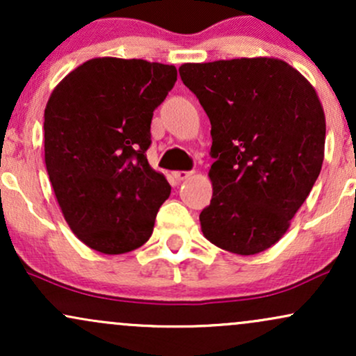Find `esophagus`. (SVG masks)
I'll return each mask as SVG.
<instances>
[{"label": "esophagus", "instance_id": "obj_1", "mask_svg": "<svg viewBox=\"0 0 356 356\" xmlns=\"http://www.w3.org/2000/svg\"><path fill=\"white\" fill-rule=\"evenodd\" d=\"M172 175L175 181L181 182V181H186V179H189L192 172H189V170H175V172H172Z\"/></svg>", "mask_w": 356, "mask_h": 356}]
</instances>
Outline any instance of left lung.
I'll return each instance as SVG.
<instances>
[{
  "label": "left lung",
  "mask_w": 356,
  "mask_h": 356,
  "mask_svg": "<svg viewBox=\"0 0 356 356\" xmlns=\"http://www.w3.org/2000/svg\"><path fill=\"white\" fill-rule=\"evenodd\" d=\"M187 88L211 120V204L206 239L241 256L284 236L325 157L326 122L313 85L283 60L184 63Z\"/></svg>",
  "instance_id": "obj_1"
}]
</instances>
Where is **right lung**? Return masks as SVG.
Instances as JSON below:
<instances>
[{"label":"right lung","instance_id":"1","mask_svg":"<svg viewBox=\"0 0 356 356\" xmlns=\"http://www.w3.org/2000/svg\"><path fill=\"white\" fill-rule=\"evenodd\" d=\"M177 80L174 65L104 56L56 85L44 108V164L73 234L104 254L149 241L170 195L149 165L154 110Z\"/></svg>","mask_w":356,"mask_h":356}]
</instances>
